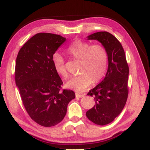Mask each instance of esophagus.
<instances>
[{
	"mask_svg": "<svg viewBox=\"0 0 150 150\" xmlns=\"http://www.w3.org/2000/svg\"><path fill=\"white\" fill-rule=\"evenodd\" d=\"M85 96V94H80L78 93H76V97H78V98H82L83 96Z\"/></svg>",
	"mask_w": 150,
	"mask_h": 150,
	"instance_id": "obj_1",
	"label": "esophagus"
}]
</instances>
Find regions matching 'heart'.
Segmentation results:
<instances>
[{
    "instance_id": "b5f03b06",
    "label": "heart",
    "mask_w": 150,
    "mask_h": 150,
    "mask_svg": "<svg viewBox=\"0 0 150 150\" xmlns=\"http://www.w3.org/2000/svg\"><path fill=\"white\" fill-rule=\"evenodd\" d=\"M66 54L73 59L80 60L78 71L80 73L66 82V86L68 88L82 92L93 82H100L107 72L109 56L103 45H91L85 41L76 40L67 48ZM52 64L57 74L63 78L68 77L64 60L60 54L53 56Z\"/></svg>"
}]
</instances>
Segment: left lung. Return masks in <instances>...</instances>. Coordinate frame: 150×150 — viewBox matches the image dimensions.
Returning <instances> with one entry per match:
<instances>
[{
  "label": "left lung",
  "mask_w": 150,
  "mask_h": 150,
  "mask_svg": "<svg viewBox=\"0 0 150 150\" xmlns=\"http://www.w3.org/2000/svg\"><path fill=\"white\" fill-rule=\"evenodd\" d=\"M97 40L107 51L109 65L103 81L87 94L93 96L95 105L86 112L90 121L105 125L114 120L125 107L128 96L129 66L121 43L107 31H99L87 37Z\"/></svg>",
  "instance_id": "8db88e82"
}]
</instances>
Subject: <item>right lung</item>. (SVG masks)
I'll use <instances>...</instances> for the list:
<instances>
[{
    "mask_svg": "<svg viewBox=\"0 0 150 150\" xmlns=\"http://www.w3.org/2000/svg\"><path fill=\"white\" fill-rule=\"evenodd\" d=\"M66 41L61 35L40 33L32 37L18 53L15 82L27 113L41 126L50 127L63 120L74 92L64 90L55 71L52 57Z\"/></svg>",
    "mask_w": 150,
    "mask_h": 150,
    "instance_id": "add662e5",
    "label": "right lung"
}]
</instances>
